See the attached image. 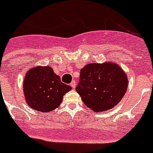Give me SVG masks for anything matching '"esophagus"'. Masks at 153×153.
I'll return each instance as SVG.
<instances>
[{
    "mask_svg": "<svg viewBox=\"0 0 153 153\" xmlns=\"http://www.w3.org/2000/svg\"><path fill=\"white\" fill-rule=\"evenodd\" d=\"M71 86L73 89L75 88V86H76V82H75V81H72V82H71Z\"/></svg>",
    "mask_w": 153,
    "mask_h": 153,
    "instance_id": "obj_1",
    "label": "esophagus"
}]
</instances>
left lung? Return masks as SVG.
<instances>
[{
	"label": "left lung",
	"instance_id": "obj_1",
	"mask_svg": "<svg viewBox=\"0 0 153 153\" xmlns=\"http://www.w3.org/2000/svg\"><path fill=\"white\" fill-rule=\"evenodd\" d=\"M79 77L77 93L84 104L94 111L112 108L127 89L126 74L114 63L87 64L81 69Z\"/></svg>",
	"mask_w": 153,
	"mask_h": 153
}]
</instances>
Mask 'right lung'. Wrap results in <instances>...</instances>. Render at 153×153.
Here are the masks:
<instances>
[{"label":"right lung","mask_w":153,"mask_h":153,"mask_svg":"<svg viewBox=\"0 0 153 153\" xmlns=\"http://www.w3.org/2000/svg\"><path fill=\"white\" fill-rule=\"evenodd\" d=\"M71 87L60 81L50 67H35L27 73L23 93L28 105L35 111L48 112L59 106Z\"/></svg>","instance_id":"right-lung-1"}]
</instances>
